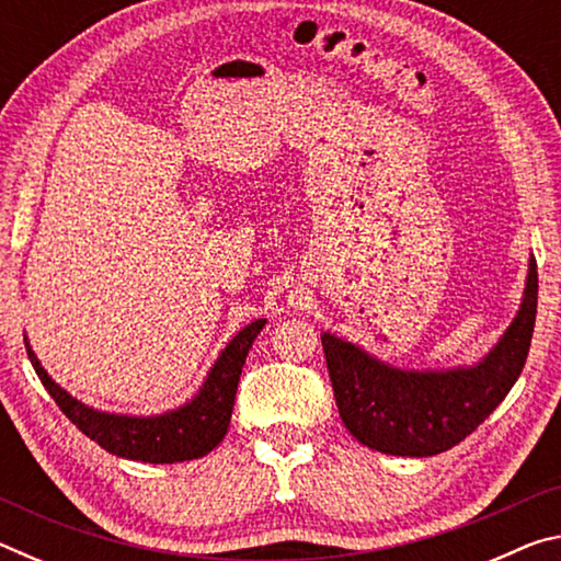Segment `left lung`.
I'll use <instances>...</instances> for the list:
<instances>
[{
  "mask_svg": "<svg viewBox=\"0 0 561 561\" xmlns=\"http://www.w3.org/2000/svg\"><path fill=\"white\" fill-rule=\"evenodd\" d=\"M537 317V262L529 254L515 319L485 356L448 368H401L371 351L321 334L339 415L366 448L431 458L450 450L505 401L525 368Z\"/></svg>",
  "mask_w": 561,
  "mask_h": 561,
  "instance_id": "left-lung-1",
  "label": "left lung"
}]
</instances>
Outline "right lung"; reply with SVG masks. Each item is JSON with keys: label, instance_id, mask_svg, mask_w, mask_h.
Here are the masks:
<instances>
[{"label": "right lung", "instance_id": "1", "mask_svg": "<svg viewBox=\"0 0 561 561\" xmlns=\"http://www.w3.org/2000/svg\"><path fill=\"white\" fill-rule=\"evenodd\" d=\"M264 324H267V319H254L252 324L237 331L220 351V356L215 358L197 393L183 405L153 415L111 413L81 403L79 398H73L54 381L42 366V360L36 358L26 336L24 344L44 388L83 435H89L93 443H99L103 450L118 455V458L170 465L203 458L222 443L227 428H230L244 358Z\"/></svg>", "mask_w": 561, "mask_h": 561}]
</instances>
